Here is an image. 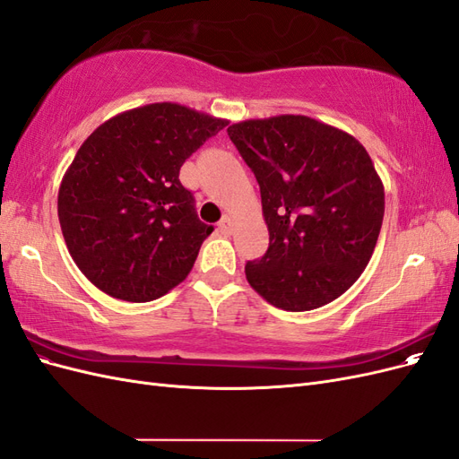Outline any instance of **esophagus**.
I'll return each instance as SVG.
<instances>
[{
    "label": "esophagus",
    "mask_w": 459,
    "mask_h": 459,
    "mask_svg": "<svg viewBox=\"0 0 459 459\" xmlns=\"http://www.w3.org/2000/svg\"><path fill=\"white\" fill-rule=\"evenodd\" d=\"M218 230L224 233V235H230L231 233V230H233V221H231V218L230 216H224L220 220V224H218Z\"/></svg>",
    "instance_id": "34e87169"
}]
</instances>
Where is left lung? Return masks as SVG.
Wrapping results in <instances>:
<instances>
[{
  "instance_id": "left-lung-1",
  "label": "left lung",
  "mask_w": 459,
  "mask_h": 459,
  "mask_svg": "<svg viewBox=\"0 0 459 459\" xmlns=\"http://www.w3.org/2000/svg\"><path fill=\"white\" fill-rule=\"evenodd\" d=\"M230 140L256 176L270 247L247 281L275 308L307 312L349 290L373 255L385 189L364 145L302 115L231 124Z\"/></svg>"
}]
</instances>
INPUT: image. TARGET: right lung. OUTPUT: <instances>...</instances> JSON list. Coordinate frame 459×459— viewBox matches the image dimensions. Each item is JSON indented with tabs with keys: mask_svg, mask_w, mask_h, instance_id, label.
<instances>
[{
	"mask_svg": "<svg viewBox=\"0 0 459 459\" xmlns=\"http://www.w3.org/2000/svg\"><path fill=\"white\" fill-rule=\"evenodd\" d=\"M230 120L151 103L95 128L68 166L57 212L68 253L108 297L149 302L182 283L212 233L179 169Z\"/></svg>",
	"mask_w": 459,
	"mask_h": 459,
	"instance_id": "right-lung-1",
	"label": "right lung"
}]
</instances>
